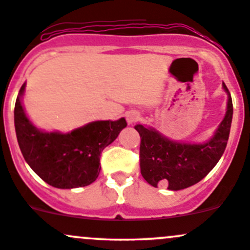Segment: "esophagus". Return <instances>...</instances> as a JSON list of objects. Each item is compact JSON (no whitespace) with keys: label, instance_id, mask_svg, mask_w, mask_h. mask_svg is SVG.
<instances>
[{"label":"esophagus","instance_id":"obj_1","mask_svg":"<svg viewBox=\"0 0 250 250\" xmlns=\"http://www.w3.org/2000/svg\"><path fill=\"white\" fill-rule=\"evenodd\" d=\"M125 117H127L128 123H134V122H137V121L140 120V115L137 112V111H129Z\"/></svg>","mask_w":250,"mask_h":250}]
</instances>
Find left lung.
Instances as JSON below:
<instances>
[{"instance_id":"left-lung-1","label":"left lung","mask_w":250,"mask_h":250,"mask_svg":"<svg viewBox=\"0 0 250 250\" xmlns=\"http://www.w3.org/2000/svg\"><path fill=\"white\" fill-rule=\"evenodd\" d=\"M224 89L229 93L224 83ZM232 99L229 94L225 118L210 140L204 144H180L168 140L158 132L135 125L140 141V172L150 185L167 186L178 191L201 181L219 162L228 145L232 122Z\"/></svg>"}]
</instances>
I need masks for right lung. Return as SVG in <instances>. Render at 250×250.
Wrapping results in <instances>:
<instances>
[{"label":"right lung","instance_id":"add662e5","mask_svg":"<svg viewBox=\"0 0 250 250\" xmlns=\"http://www.w3.org/2000/svg\"><path fill=\"white\" fill-rule=\"evenodd\" d=\"M21 85L14 107V125L20 151L27 165L49 185L58 188L87 186L100 172V153L127 125L118 121H97L67 134L44 133L31 125L22 109Z\"/></svg>","mask_w":250,"mask_h":250}]
</instances>
